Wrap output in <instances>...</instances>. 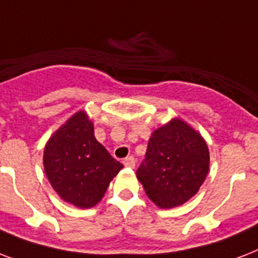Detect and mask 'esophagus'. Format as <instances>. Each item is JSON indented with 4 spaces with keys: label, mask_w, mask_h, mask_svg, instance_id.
Instances as JSON below:
<instances>
[{
    "label": "esophagus",
    "mask_w": 258,
    "mask_h": 258,
    "mask_svg": "<svg viewBox=\"0 0 258 258\" xmlns=\"http://www.w3.org/2000/svg\"><path fill=\"white\" fill-rule=\"evenodd\" d=\"M123 165L125 167H135V159L133 157H127L123 159Z\"/></svg>",
    "instance_id": "1"
}]
</instances>
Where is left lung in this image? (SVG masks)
Returning a JSON list of instances; mask_svg holds the SVG:
<instances>
[{
	"instance_id": "1",
	"label": "left lung",
	"mask_w": 258,
	"mask_h": 258,
	"mask_svg": "<svg viewBox=\"0 0 258 258\" xmlns=\"http://www.w3.org/2000/svg\"><path fill=\"white\" fill-rule=\"evenodd\" d=\"M209 163L204 138L183 120L172 119L153 133L137 176L158 208L171 209L198 192Z\"/></svg>"
}]
</instances>
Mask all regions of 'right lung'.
Masks as SVG:
<instances>
[{"label":"right lung","instance_id":"obj_1","mask_svg":"<svg viewBox=\"0 0 258 258\" xmlns=\"http://www.w3.org/2000/svg\"><path fill=\"white\" fill-rule=\"evenodd\" d=\"M123 165L100 145L84 111L70 117L44 150V170L61 200L82 209L95 206Z\"/></svg>","mask_w":258,"mask_h":258}]
</instances>
